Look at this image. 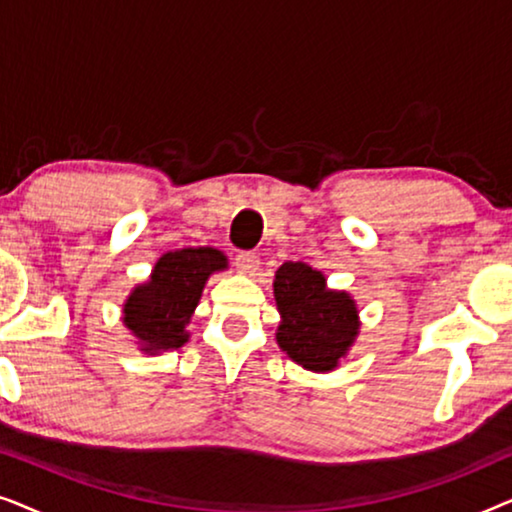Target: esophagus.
Here are the masks:
<instances>
[{"label":"esophagus","mask_w":512,"mask_h":512,"mask_svg":"<svg viewBox=\"0 0 512 512\" xmlns=\"http://www.w3.org/2000/svg\"><path fill=\"white\" fill-rule=\"evenodd\" d=\"M235 265L237 270L244 272V275H256L258 268H261V261H258V256L251 254V251H242V254L235 256Z\"/></svg>","instance_id":"obj_1"}]
</instances>
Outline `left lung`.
Masks as SVG:
<instances>
[{
	"instance_id": "obj_1",
	"label": "left lung",
	"mask_w": 512,
	"mask_h": 512,
	"mask_svg": "<svg viewBox=\"0 0 512 512\" xmlns=\"http://www.w3.org/2000/svg\"><path fill=\"white\" fill-rule=\"evenodd\" d=\"M275 300L282 314L279 347L314 373L338 366L359 333L354 300L345 291L326 289L324 275L300 261L277 270Z\"/></svg>"
}]
</instances>
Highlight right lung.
<instances>
[{
    "label": "right lung",
    "instance_id": "right-lung-1",
    "mask_svg": "<svg viewBox=\"0 0 512 512\" xmlns=\"http://www.w3.org/2000/svg\"><path fill=\"white\" fill-rule=\"evenodd\" d=\"M219 249H179L165 254L146 284L130 293L123 324L135 333L144 352L179 349L188 340L186 326L200 303L207 277L226 268Z\"/></svg>",
    "mask_w": 512,
    "mask_h": 512
}]
</instances>
